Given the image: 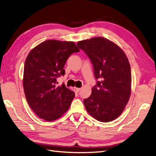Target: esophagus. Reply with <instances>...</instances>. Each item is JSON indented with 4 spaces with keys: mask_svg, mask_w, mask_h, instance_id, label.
Listing matches in <instances>:
<instances>
[{
    "mask_svg": "<svg viewBox=\"0 0 156 156\" xmlns=\"http://www.w3.org/2000/svg\"><path fill=\"white\" fill-rule=\"evenodd\" d=\"M81 90V88H76V90H77V92H79L80 90Z\"/></svg>",
    "mask_w": 156,
    "mask_h": 156,
    "instance_id": "34e87169",
    "label": "esophagus"
}]
</instances>
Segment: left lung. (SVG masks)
I'll return each mask as SVG.
<instances>
[{
  "instance_id": "left-lung-1",
  "label": "left lung",
  "mask_w": 156,
  "mask_h": 156,
  "mask_svg": "<svg viewBox=\"0 0 156 156\" xmlns=\"http://www.w3.org/2000/svg\"><path fill=\"white\" fill-rule=\"evenodd\" d=\"M93 65L96 84L84 100L87 112L103 122H111L123 112L131 94V68L124 52L102 37L79 41Z\"/></svg>"
}]
</instances>
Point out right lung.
Wrapping results in <instances>:
<instances>
[{"mask_svg":"<svg viewBox=\"0 0 156 156\" xmlns=\"http://www.w3.org/2000/svg\"><path fill=\"white\" fill-rule=\"evenodd\" d=\"M79 50L72 41L46 40L28 55L23 72L27 101L36 115L47 121L58 119L66 112L75 93L57 79L65 74L64 67L70 55Z\"/></svg>","mask_w":156,"mask_h":156,"instance_id":"1","label":"right lung"}]
</instances>
